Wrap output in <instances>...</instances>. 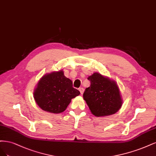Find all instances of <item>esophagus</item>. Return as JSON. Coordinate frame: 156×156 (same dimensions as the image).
<instances>
[{
	"mask_svg": "<svg viewBox=\"0 0 156 156\" xmlns=\"http://www.w3.org/2000/svg\"><path fill=\"white\" fill-rule=\"evenodd\" d=\"M79 91H80V93H81V94H83V93L84 92V89L82 87H80V88H79Z\"/></svg>",
	"mask_w": 156,
	"mask_h": 156,
	"instance_id": "obj_1",
	"label": "esophagus"
}]
</instances>
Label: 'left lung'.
<instances>
[{
	"label": "left lung",
	"mask_w": 156,
	"mask_h": 156,
	"mask_svg": "<svg viewBox=\"0 0 156 156\" xmlns=\"http://www.w3.org/2000/svg\"><path fill=\"white\" fill-rule=\"evenodd\" d=\"M87 79L91 85L85 89L83 97L91 113L97 117L116 113L123 104L116 82L97 72Z\"/></svg>",
	"instance_id": "8db88e82"
}]
</instances>
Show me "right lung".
I'll list each match as a JSON object with an SVG mask.
<instances>
[{
    "mask_svg": "<svg viewBox=\"0 0 156 156\" xmlns=\"http://www.w3.org/2000/svg\"><path fill=\"white\" fill-rule=\"evenodd\" d=\"M38 106L51 113H60L67 109L71 100L80 94L73 87V82L65 77L63 70L47 73L41 78L34 91Z\"/></svg>",
    "mask_w": 156,
    "mask_h": 156,
    "instance_id": "add662e5",
    "label": "right lung"
}]
</instances>
